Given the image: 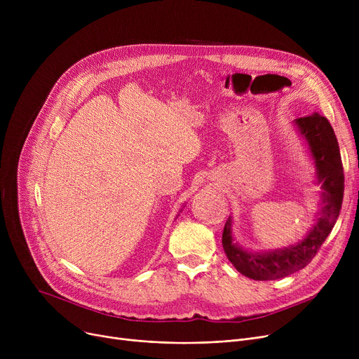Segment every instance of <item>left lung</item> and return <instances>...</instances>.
I'll return each instance as SVG.
<instances>
[{"label": "left lung", "mask_w": 359, "mask_h": 359, "mask_svg": "<svg viewBox=\"0 0 359 359\" xmlns=\"http://www.w3.org/2000/svg\"><path fill=\"white\" fill-rule=\"evenodd\" d=\"M295 125L309 144L316 164L317 182L322 183V212L303 240L292 246L265 253L244 250L234 243L231 218H229L222 231L224 252L240 273L255 280L279 279L306 268L330 234L342 208L344 165L332 125L318 113L295 119Z\"/></svg>", "instance_id": "obj_1"}]
</instances>
